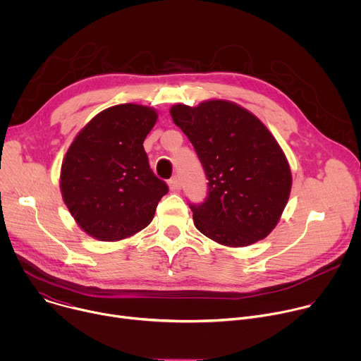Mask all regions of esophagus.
Returning <instances> with one entry per match:
<instances>
[{
  "label": "esophagus",
  "instance_id": "34e87169",
  "mask_svg": "<svg viewBox=\"0 0 361 361\" xmlns=\"http://www.w3.org/2000/svg\"><path fill=\"white\" fill-rule=\"evenodd\" d=\"M169 184H170V188H171L173 191L180 190V187H181V184H180V178H178L177 176L171 177V178H170V181H169Z\"/></svg>",
  "mask_w": 361,
  "mask_h": 361
}]
</instances>
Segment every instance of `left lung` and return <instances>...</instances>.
Here are the masks:
<instances>
[{
    "mask_svg": "<svg viewBox=\"0 0 361 361\" xmlns=\"http://www.w3.org/2000/svg\"><path fill=\"white\" fill-rule=\"evenodd\" d=\"M173 121L192 144L207 177V197L190 204L194 226L209 238L245 247L267 237L291 190V171L266 126L230 101L174 106Z\"/></svg>",
    "mask_w": 361,
    "mask_h": 361,
    "instance_id": "8db88e82",
    "label": "left lung"
}]
</instances>
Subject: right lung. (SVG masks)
I'll return each instance as SVG.
<instances>
[{"instance_id": "obj_1", "label": "right lung", "mask_w": 361, "mask_h": 361, "mask_svg": "<svg viewBox=\"0 0 361 361\" xmlns=\"http://www.w3.org/2000/svg\"><path fill=\"white\" fill-rule=\"evenodd\" d=\"M152 109L120 104L95 116L75 137L61 166V192L78 226L101 241L147 227L169 185L148 164L144 140Z\"/></svg>"}]
</instances>
